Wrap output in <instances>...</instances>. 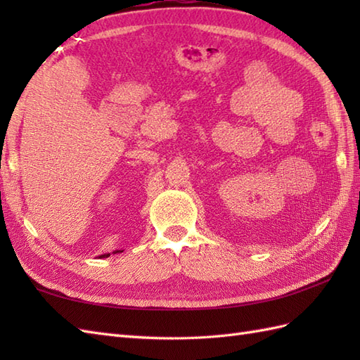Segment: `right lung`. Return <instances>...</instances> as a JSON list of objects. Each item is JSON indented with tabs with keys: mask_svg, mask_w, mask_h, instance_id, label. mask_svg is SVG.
<instances>
[{
	"mask_svg": "<svg viewBox=\"0 0 360 360\" xmlns=\"http://www.w3.org/2000/svg\"><path fill=\"white\" fill-rule=\"evenodd\" d=\"M102 257H103V258H105V257H110V254H106V255H102Z\"/></svg>",
	"mask_w": 360,
	"mask_h": 360,
	"instance_id": "right-lung-1",
	"label": "right lung"
}]
</instances>
